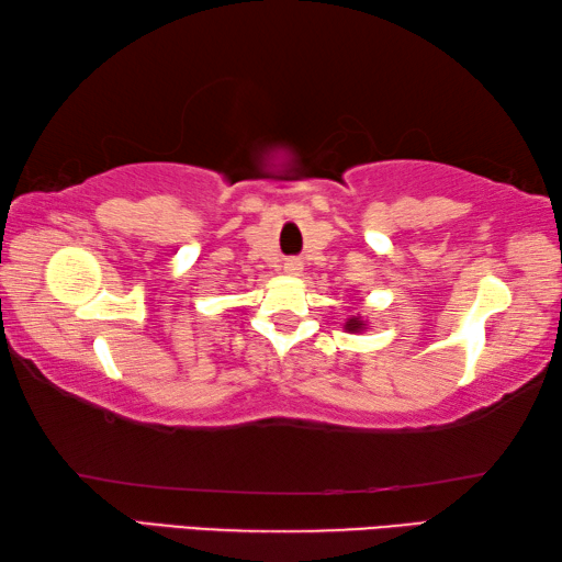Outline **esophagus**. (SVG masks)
Instances as JSON below:
<instances>
[{
  "label": "esophagus",
  "instance_id": "obj_1",
  "mask_svg": "<svg viewBox=\"0 0 562 562\" xmlns=\"http://www.w3.org/2000/svg\"><path fill=\"white\" fill-rule=\"evenodd\" d=\"M300 270H302V265H300L297 260H290V262H288V272H290V274H297Z\"/></svg>",
  "mask_w": 562,
  "mask_h": 562
}]
</instances>
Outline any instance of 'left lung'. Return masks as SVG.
<instances>
[{
	"label": "left lung",
	"mask_w": 562,
	"mask_h": 562,
	"mask_svg": "<svg viewBox=\"0 0 562 562\" xmlns=\"http://www.w3.org/2000/svg\"><path fill=\"white\" fill-rule=\"evenodd\" d=\"M345 329L347 331H361V329H367V325H364V319H361V317H351V319H347Z\"/></svg>",
	"instance_id": "left-lung-1"
}]
</instances>
